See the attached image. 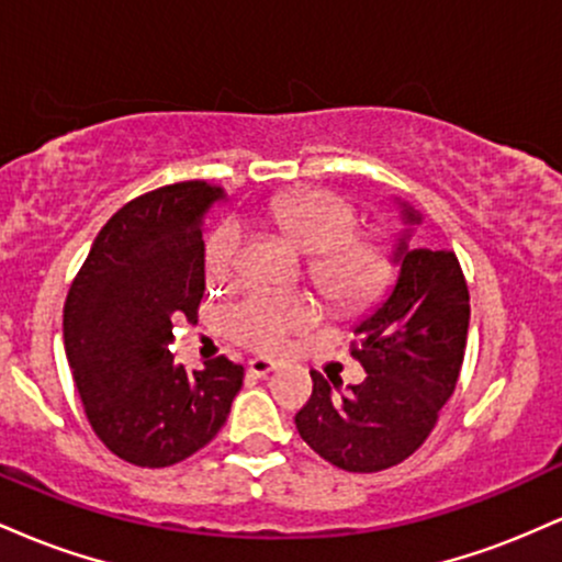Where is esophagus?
Segmentation results:
<instances>
[{"mask_svg":"<svg viewBox=\"0 0 562 562\" xmlns=\"http://www.w3.org/2000/svg\"><path fill=\"white\" fill-rule=\"evenodd\" d=\"M274 370H277V364L272 362V359L256 357L248 362V375H254V378H267V375H272Z\"/></svg>","mask_w":562,"mask_h":562,"instance_id":"1","label":"esophagus"}]
</instances>
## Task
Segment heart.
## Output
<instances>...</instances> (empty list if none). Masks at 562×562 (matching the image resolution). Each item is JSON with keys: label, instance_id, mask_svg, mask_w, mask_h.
Here are the masks:
<instances>
[{"label": "heart", "instance_id": "1", "mask_svg": "<svg viewBox=\"0 0 562 562\" xmlns=\"http://www.w3.org/2000/svg\"><path fill=\"white\" fill-rule=\"evenodd\" d=\"M269 222L295 248L308 254V277L327 299L340 306H362L389 285L391 250L380 237L353 232L359 211L333 190H299L274 198ZM240 256V232L222 224L205 243V274L222 285L232 280ZM319 322V306L312 295L250 290L227 308L224 330L235 344L259 353H282L295 338Z\"/></svg>", "mask_w": 562, "mask_h": 562}]
</instances>
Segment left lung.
Listing matches in <instances>:
<instances>
[{
    "label": "left lung",
    "instance_id": "obj_1",
    "mask_svg": "<svg viewBox=\"0 0 562 562\" xmlns=\"http://www.w3.org/2000/svg\"><path fill=\"white\" fill-rule=\"evenodd\" d=\"M404 224L420 214L402 203ZM391 293L353 327L351 357L367 378L344 391L312 370V398L295 428L322 460L348 473H378L415 454L454 393L465 359L470 295L454 250L409 245L393 250Z\"/></svg>",
    "mask_w": 562,
    "mask_h": 562
}]
</instances>
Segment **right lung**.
Segmentation results:
<instances>
[{"instance_id":"1","label":"right lung","mask_w":562,"mask_h":562,"mask_svg":"<svg viewBox=\"0 0 562 562\" xmlns=\"http://www.w3.org/2000/svg\"><path fill=\"white\" fill-rule=\"evenodd\" d=\"M222 187L177 182L134 198L94 237L63 308L66 357L89 425L121 460L169 468L227 423L243 367L173 362V322L198 319L203 216Z\"/></svg>"}]
</instances>
